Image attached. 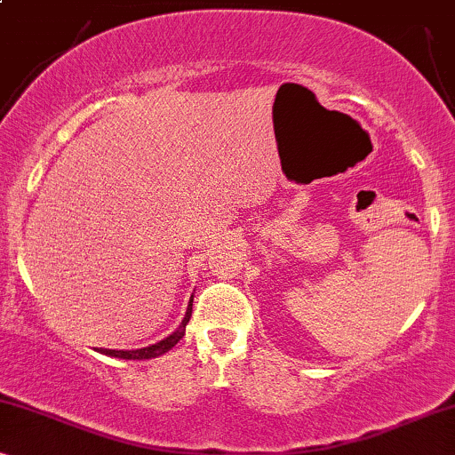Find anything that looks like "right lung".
<instances>
[{"label": "right lung", "mask_w": 455, "mask_h": 455, "mask_svg": "<svg viewBox=\"0 0 455 455\" xmlns=\"http://www.w3.org/2000/svg\"><path fill=\"white\" fill-rule=\"evenodd\" d=\"M190 315H192V298H190V304H188V310H186V316L182 321V325H180L176 331H173L170 338L161 339L159 344H153L148 347H140V350H108V347H101V354L105 356H116V358H126V360H148V358H157L161 354H165L167 350H172L173 346L178 344L180 339L184 338V331H186V323L190 321Z\"/></svg>", "instance_id": "add662e5"}]
</instances>
